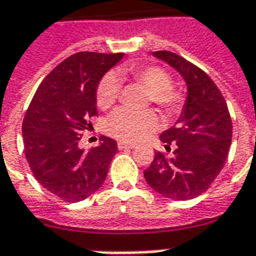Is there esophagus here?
I'll return each instance as SVG.
<instances>
[{"instance_id":"esophagus-1","label":"esophagus","mask_w":256,"mask_h":256,"mask_svg":"<svg viewBox=\"0 0 256 256\" xmlns=\"http://www.w3.org/2000/svg\"><path fill=\"white\" fill-rule=\"evenodd\" d=\"M118 148L119 150H128V148H134V144L126 142H118Z\"/></svg>"}]
</instances>
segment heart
<instances>
[{"label": "heart", "mask_w": 256, "mask_h": 256, "mask_svg": "<svg viewBox=\"0 0 256 256\" xmlns=\"http://www.w3.org/2000/svg\"><path fill=\"white\" fill-rule=\"evenodd\" d=\"M123 76L133 78L150 91V99L166 114H175L184 105V95L172 86L171 76L158 66L130 64L122 70ZM120 94V84L112 72L105 74L99 81L95 100L99 109H109L116 104ZM158 126L157 114L152 110L136 112L120 108L114 110L106 122V130L123 142H138L154 132Z\"/></svg>", "instance_id": "heart-1"}]
</instances>
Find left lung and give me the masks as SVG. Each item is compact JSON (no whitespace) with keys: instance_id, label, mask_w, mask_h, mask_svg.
Masks as SVG:
<instances>
[{"instance_id":"left-lung-1","label":"left lung","mask_w":256,"mask_h":256,"mask_svg":"<svg viewBox=\"0 0 256 256\" xmlns=\"http://www.w3.org/2000/svg\"><path fill=\"white\" fill-rule=\"evenodd\" d=\"M154 56L178 70L188 84V99L175 126L160 136L166 150L175 146L174 156L157 151L144 178L165 198L189 200L208 189L223 170L232 122L223 94L203 70L168 50Z\"/></svg>"}]
</instances>
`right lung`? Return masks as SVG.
<instances>
[{
  "mask_svg": "<svg viewBox=\"0 0 256 256\" xmlns=\"http://www.w3.org/2000/svg\"><path fill=\"white\" fill-rule=\"evenodd\" d=\"M123 53L80 52L48 72L26 110L24 150L33 176L62 200H84L104 185L118 151L114 138L100 136V146L81 150L78 142L98 116L95 92L106 71Z\"/></svg>",
  "mask_w": 256,
  "mask_h": 256,
  "instance_id": "right-lung-1",
  "label": "right lung"
}]
</instances>
